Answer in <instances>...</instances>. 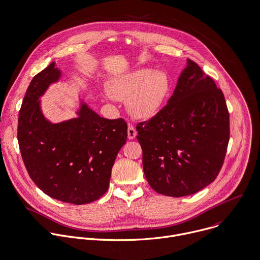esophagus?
<instances>
[{
    "label": "esophagus",
    "instance_id": "34e87169",
    "mask_svg": "<svg viewBox=\"0 0 260 260\" xmlns=\"http://www.w3.org/2000/svg\"><path fill=\"white\" fill-rule=\"evenodd\" d=\"M137 136V131L136 128L132 125V124H128V127H127V138L128 140H134Z\"/></svg>",
    "mask_w": 260,
    "mask_h": 260
}]
</instances>
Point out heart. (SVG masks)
<instances>
[{"label":"heart","instance_id":"heart-1","mask_svg":"<svg viewBox=\"0 0 260 260\" xmlns=\"http://www.w3.org/2000/svg\"><path fill=\"white\" fill-rule=\"evenodd\" d=\"M171 91L168 75L159 70H135L110 80L107 97L126 101L128 113L149 119L161 111Z\"/></svg>","mask_w":260,"mask_h":260}]
</instances>
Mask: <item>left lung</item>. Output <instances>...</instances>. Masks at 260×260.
I'll return each instance as SVG.
<instances>
[{
  "mask_svg": "<svg viewBox=\"0 0 260 260\" xmlns=\"http://www.w3.org/2000/svg\"><path fill=\"white\" fill-rule=\"evenodd\" d=\"M137 131L150 186L173 198L197 193L217 178L225 160L230 121L224 94L187 58L167 105Z\"/></svg>",
  "mask_w": 260,
  "mask_h": 260,
  "instance_id": "obj_1",
  "label": "left lung"
}]
</instances>
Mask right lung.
<instances>
[{"label": "right lung", "instance_id": "right-lung-1", "mask_svg": "<svg viewBox=\"0 0 260 260\" xmlns=\"http://www.w3.org/2000/svg\"><path fill=\"white\" fill-rule=\"evenodd\" d=\"M60 77L52 61L30 82L19 111V148L30 178L45 194L63 203L89 204L108 189L115 158L127 139V124L122 118L100 117L84 100L77 117L49 121L40 97Z\"/></svg>", "mask_w": 260, "mask_h": 260}]
</instances>
